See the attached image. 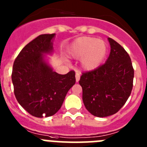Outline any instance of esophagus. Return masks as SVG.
Returning a JSON list of instances; mask_svg holds the SVG:
<instances>
[{"instance_id":"esophagus-1","label":"esophagus","mask_w":147,"mask_h":147,"mask_svg":"<svg viewBox=\"0 0 147 147\" xmlns=\"http://www.w3.org/2000/svg\"><path fill=\"white\" fill-rule=\"evenodd\" d=\"M80 73H78V72H76V74H75V79H76V82H78L79 80H80Z\"/></svg>"}]
</instances>
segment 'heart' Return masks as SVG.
<instances>
[{"label": "heart", "instance_id": "obj_1", "mask_svg": "<svg viewBox=\"0 0 147 147\" xmlns=\"http://www.w3.org/2000/svg\"><path fill=\"white\" fill-rule=\"evenodd\" d=\"M107 45L96 38L82 36L75 39L68 49L69 57L81 59V67L84 70L96 69L105 59L107 54Z\"/></svg>", "mask_w": 147, "mask_h": 147}]
</instances>
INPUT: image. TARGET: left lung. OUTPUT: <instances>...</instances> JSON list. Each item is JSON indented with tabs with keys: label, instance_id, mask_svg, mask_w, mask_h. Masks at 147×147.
Wrapping results in <instances>:
<instances>
[{
	"label": "left lung",
	"instance_id": "left-lung-1",
	"mask_svg": "<svg viewBox=\"0 0 147 147\" xmlns=\"http://www.w3.org/2000/svg\"><path fill=\"white\" fill-rule=\"evenodd\" d=\"M111 53L105 63L82 73L79 83L83 101L92 115L105 117L117 113L125 105L133 86L131 59L118 42L108 38Z\"/></svg>",
	"mask_w": 147,
	"mask_h": 147
}]
</instances>
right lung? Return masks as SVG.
I'll use <instances>...</instances> for the list:
<instances>
[{"label": "right lung", "instance_id": "1", "mask_svg": "<svg viewBox=\"0 0 147 147\" xmlns=\"http://www.w3.org/2000/svg\"><path fill=\"white\" fill-rule=\"evenodd\" d=\"M55 34H42L26 45L13 64L11 80L20 105L35 117H47L57 113L67 92L75 83V72L66 75L54 72L44 54L53 50Z\"/></svg>", "mask_w": 147, "mask_h": 147}]
</instances>
